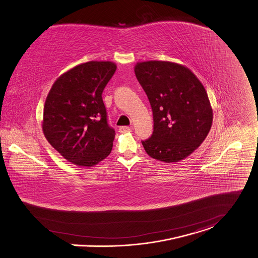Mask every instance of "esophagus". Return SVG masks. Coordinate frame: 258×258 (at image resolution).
Wrapping results in <instances>:
<instances>
[{
	"label": "esophagus",
	"instance_id": "obj_1",
	"mask_svg": "<svg viewBox=\"0 0 258 258\" xmlns=\"http://www.w3.org/2000/svg\"><path fill=\"white\" fill-rule=\"evenodd\" d=\"M131 130H132V126H121V127H119V132L120 133L130 132Z\"/></svg>",
	"mask_w": 258,
	"mask_h": 258
}]
</instances>
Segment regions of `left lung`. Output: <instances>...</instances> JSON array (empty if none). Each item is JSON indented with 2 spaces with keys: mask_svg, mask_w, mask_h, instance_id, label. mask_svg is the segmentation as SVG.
Wrapping results in <instances>:
<instances>
[{
  "mask_svg": "<svg viewBox=\"0 0 258 258\" xmlns=\"http://www.w3.org/2000/svg\"><path fill=\"white\" fill-rule=\"evenodd\" d=\"M135 75L147 94L154 131L142 145L147 154L164 163H177L207 137L213 113L207 93L184 66L165 61L138 63Z\"/></svg>",
  "mask_w": 258,
  "mask_h": 258,
  "instance_id": "obj_1",
  "label": "left lung"
}]
</instances>
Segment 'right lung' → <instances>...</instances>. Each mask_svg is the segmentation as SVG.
Listing matches in <instances>:
<instances>
[{"label": "right lung", "instance_id": "obj_1", "mask_svg": "<svg viewBox=\"0 0 258 258\" xmlns=\"http://www.w3.org/2000/svg\"><path fill=\"white\" fill-rule=\"evenodd\" d=\"M115 71L108 61L81 64L58 78L47 95L44 136L73 164L93 166L112 150L115 131L101 94Z\"/></svg>", "mask_w": 258, "mask_h": 258}]
</instances>
